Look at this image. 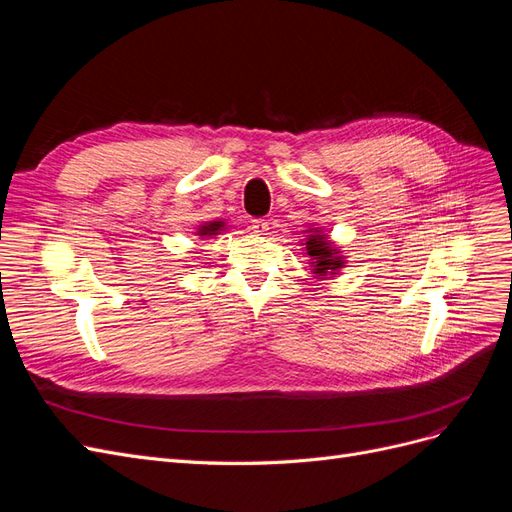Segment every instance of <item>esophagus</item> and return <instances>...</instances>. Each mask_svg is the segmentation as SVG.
Wrapping results in <instances>:
<instances>
[{
  "label": "esophagus",
  "instance_id": "34e87169",
  "mask_svg": "<svg viewBox=\"0 0 512 512\" xmlns=\"http://www.w3.org/2000/svg\"><path fill=\"white\" fill-rule=\"evenodd\" d=\"M252 230L256 232V235H267L269 222L262 220V218H256V220H252Z\"/></svg>",
  "mask_w": 512,
  "mask_h": 512
}]
</instances>
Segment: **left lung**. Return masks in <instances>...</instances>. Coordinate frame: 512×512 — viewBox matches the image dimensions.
<instances>
[{"mask_svg":"<svg viewBox=\"0 0 512 512\" xmlns=\"http://www.w3.org/2000/svg\"><path fill=\"white\" fill-rule=\"evenodd\" d=\"M307 254L312 256V267L318 275H335L337 269L344 267L342 256L335 250V247L327 241L324 235H309L307 243Z\"/></svg>","mask_w":512,"mask_h":512,"instance_id":"1","label":"left lung"}]
</instances>
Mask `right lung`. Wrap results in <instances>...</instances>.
Returning a JSON list of instances; mask_svg holds the SVG:
<instances>
[{
    "mask_svg": "<svg viewBox=\"0 0 512 512\" xmlns=\"http://www.w3.org/2000/svg\"><path fill=\"white\" fill-rule=\"evenodd\" d=\"M224 222H209L205 226L198 228V235L200 237H211V235H218V230H222Z\"/></svg>",
    "mask_w": 512,
    "mask_h": 512,
    "instance_id": "right-lung-1",
    "label": "right lung"
}]
</instances>
